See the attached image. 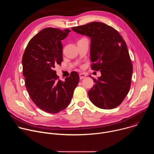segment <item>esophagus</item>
<instances>
[{
	"label": "esophagus",
	"mask_w": 154,
	"mask_h": 154,
	"mask_svg": "<svg viewBox=\"0 0 154 154\" xmlns=\"http://www.w3.org/2000/svg\"><path fill=\"white\" fill-rule=\"evenodd\" d=\"M79 77H80V79H83V78H85V77H86V74H85V73H80V74H79Z\"/></svg>",
	"instance_id": "esophagus-1"
}]
</instances>
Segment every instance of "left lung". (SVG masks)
<instances>
[{"mask_svg":"<svg viewBox=\"0 0 154 154\" xmlns=\"http://www.w3.org/2000/svg\"><path fill=\"white\" fill-rule=\"evenodd\" d=\"M72 29L91 38V68L101 72L98 79L93 77L95 84L88 91L90 99L102 109L117 107L130 90L133 72L125 41L113 27L99 22Z\"/></svg>","mask_w":154,"mask_h":154,"instance_id":"8db88e82","label":"left lung"}]
</instances>
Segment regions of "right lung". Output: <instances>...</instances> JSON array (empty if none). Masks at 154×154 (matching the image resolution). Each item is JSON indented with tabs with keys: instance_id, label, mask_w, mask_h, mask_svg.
Wrapping results in <instances>:
<instances>
[{
	"instance_id": "add662e5",
	"label": "right lung",
	"mask_w": 154,
	"mask_h": 154,
	"mask_svg": "<svg viewBox=\"0 0 154 154\" xmlns=\"http://www.w3.org/2000/svg\"><path fill=\"white\" fill-rule=\"evenodd\" d=\"M70 32L52 27L42 29L30 40L23 56L27 91L34 103L49 113H59L69 105L80 80L79 74L72 72L61 81L54 70L63 61L61 41Z\"/></svg>"
}]
</instances>
